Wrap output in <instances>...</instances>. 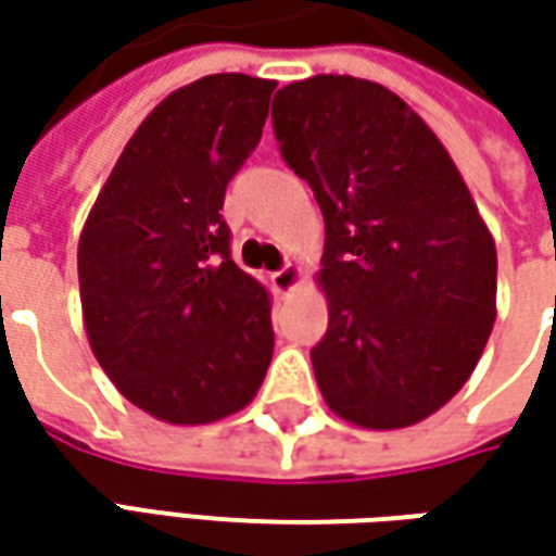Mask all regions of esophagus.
<instances>
[{
	"label": "esophagus",
	"instance_id": "obj_1",
	"mask_svg": "<svg viewBox=\"0 0 556 556\" xmlns=\"http://www.w3.org/2000/svg\"><path fill=\"white\" fill-rule=\"evenodd\" d=\"M300 281H303V268L300 266H285L278 268V271H271V288L278 290V293H290Z\"/></svg>",
	"mask_w": 556,
	"mask_h": 556
}]
</instances>
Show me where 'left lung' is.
Segmentation results:
<instances>
[{
	"instance_id": "left-lung-1",
	"label": "left lung",
	"mask_w": 556,
	"mask_h": 556,
	"mask_svg": "<svg viewBox=\"0 0 556 556\" xmlns=\"http://www.w3.org/2000/svg\"><path fill=\"white\" fill-rule=\"evenodd\" d=\"M271 123L325 216L318 390L350 424L412 427L458 393L485 350L495 241L437 132L387 86L309 76L275 96Z\"/></svg>"
}]
</instances>
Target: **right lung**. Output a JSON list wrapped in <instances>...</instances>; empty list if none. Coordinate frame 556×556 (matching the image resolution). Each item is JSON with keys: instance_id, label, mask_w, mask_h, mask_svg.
<instances>
[{"instance_id": "add662e5", "label": "right lung", "mask_w": 556, "mask_h": 556, "mask_svg": "<svg viewBox=\"0 0 556 556\" xmlns=\"http://www.w3.org/2000/svg\"><path fill=\"white\" fill-rule=\"evenodd\" d=\"M275 79L213 74L141 119L79 235L89 346L166 424H213L256 395L275 350L268 290L235 266L225 188L263 139Z\"/></svg>"}]
</instances>
